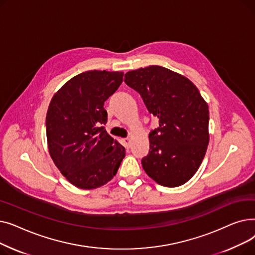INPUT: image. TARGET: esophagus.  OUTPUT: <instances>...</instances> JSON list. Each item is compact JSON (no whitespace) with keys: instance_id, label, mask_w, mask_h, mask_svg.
<instances>
[{"instance_id":"1","label":"esophagus","mask_w":255,"mask_h":255,"mask_svg":"<svg viewBox=\"0 0 255 255\" xmlns=\"http://www.w3.org/2000/svg\"><path fill=\"white\" fill-rule=\"evenodd\" d=\"M122 142H123V144H124V146L126 149H128V148H130V138H123L122 139Z\"/></svg>"}]
</instances>
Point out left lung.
I'll return each mask as SVG.
<instances>
[{"label": "left lung", "mask_w": 255, "mask_h": 255, "mask_svg": "<svg viewBox=\"0 0 255 255\" xmlns=\"http://www.w3.org/2000/svg\"><path fill=\"white\" fill-rule=\"evenodd\" d=\"M124 82L159 119V127L149 134V154L141 159L146 175L165 187L185 184L209 144L208 104L188 78L161 66L129 71Z\"/></svg>", "instance_id": "8db88e82"}]
</instances>
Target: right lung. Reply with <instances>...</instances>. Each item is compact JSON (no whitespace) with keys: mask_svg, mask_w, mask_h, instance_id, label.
Listing matches in <instances>:
<instances>
[{"mask_svg":"<svg viewBox=\"0 0 255 255\" xmlns=\"http://www.w3.org/2000/svg\"><path fill=\"white\" fill-rule=\"evenodd\" d=\"M122 72L91 70L68 80L52 97L46 136L53 162L71 184L94 189L111 181L125 148L106 132L104 102L123 82Z\"/></svg>","mask_w":255,"mask_h":255,"instance_id":"right-lung-1","label":"right lung"}]
</instances>
